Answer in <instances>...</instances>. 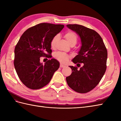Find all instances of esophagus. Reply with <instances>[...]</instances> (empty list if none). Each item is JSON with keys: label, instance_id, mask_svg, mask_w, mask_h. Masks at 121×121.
I'll return each instance as SVG.
<instances>
[{"label": "esophagus", "instance_id": "1", "mask_svg": "<svg viewBox=\"0 0 121 121\" xmlns=\"http://www.w3.org/2000/svg\"><path fill=\"white\" fill-rule=\"evenodd\" d=\"M65 65H62V64L60 63V68H63V67H65Z\"/></svg>", "mask_w": 121, "mask_h": 121}]
</instances>
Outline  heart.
<instances>
[{
	"mask_svg": "<svg viewBox=\"0 0 121 121\" xmlns=\"http://www.w3.org/2000/svg\"><path fill=\"white\" fill-rule=\"evenodd\" d=\"M65 37L66 38V40L68 41V43L71 46L75 45L77 43V41H78V35H76L75 32L73 31H68L66 32L65 35ZM59 38V35H56L52 38L50 42V45L51 47L54 48L55 47L56 43L58 40ZM55 56L57 60L62 63L66 62L69 60V59L70 58V56L68 55L61 52H56L55 54Z\"/></svg>",
	"mask_w": 121,
	"mask_h": 121,
	"instance_id": "heart-1",
	"label": "heart"
}]
</instances>
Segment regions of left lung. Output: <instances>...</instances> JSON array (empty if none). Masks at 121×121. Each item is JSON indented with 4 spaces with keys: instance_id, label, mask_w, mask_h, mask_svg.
Returning a JSON list of instances; mask_svg holds the SVG:
<instances>
[{
    "instance_id": "1",
    "label": "left lung",
    "mask_w": 121,
    "mask_h": 121,
    "mask_svg": "<svg viewBox=\"0 0 121 121\" xmlns=\"http://www.w3.org/2000/svg\"><path fill=\"white\" fill-rule=\"evenodd\" d=\"M66 26L81 38V49L72 61L75 64L83 63V65L79 69L76 66H69L72 74L66 77V81L73 91L86 93L99 84L106 71L107 48L102 38L95 30L78 24ZM78 64L80 66V64Z\"/></svg>"
}]
</instances>
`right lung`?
<instances>
[{"label":"right lung","mask_w":121,"mask_h":121,"mask_svg":"<svg viewBox=\"0 0 121 121\" xmlns=\"http://www.w3.org/2000/svg\"><path fill=\"white\" fill-rule=\"evenodd\" d=\"M64 26L48 23L38 24L28 29L18 41L14 49V68L20 80L29 88L38 89L45 86L59 69L60 64L55 59L43 65L40 58H51V40Z\"/></svg>","instance_id":"1"}]
</instances>
